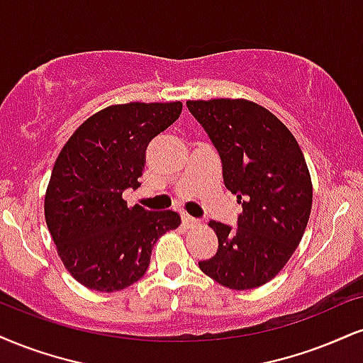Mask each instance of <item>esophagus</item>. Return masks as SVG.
<instances>
[{
  "mask_svg": "<svg viewBox=\"0 0 363 363\" xmlns=\"http://www.w3.org/2000/svg\"><path fill=\"white\" fill-rule=\"evenodd\" d=\"M182 223H184L186 226H198L199 221L189 215H182Z\"/></svg>",
  "mask_w": 363,
  "mask_h": 363,
  "instance_id": "1",
  "label": "esophagus"
}]
</instances>
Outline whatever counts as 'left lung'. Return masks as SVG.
Returning <instances> with one entry per match:
<instances>
[{
  "label": "left lung",
  "instance_id": "obj_1",
  "mask_svg": "<svg viewBox=\"0 0 363 363\" xmlns=\"http://www.w3.org/2000/svg\"><path fill=\"white\" fill-rule=\"evenodd\" d=\"M186 104L220 154L226 189L243 208L237 228L209 221L218 252L199 269L235 291L264 286L289 262L311 213L313 184L301 147L276 115L253 101Z\"/></svg>",
  "mask_w": 363,
  "mask_h": 363
}]
</instances>
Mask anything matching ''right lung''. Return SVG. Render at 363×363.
<instances>
[{
  "label": "right lung",
  "mask_w": 363,
  "mask_h": 363,
  "mask_svg": "<svg viewBox=\"0 0 363 363\" xmlns=\"http://www.w3.org/2000/svg\"><path fill=\"white\" fill-rule=\"evenodd\" d=\"M181 111V101L113 104L87 118L57 157L45 221L65 269L87 289L132 286L157 240L181 225L176 211L130 208L123 199L125 189L140 187L148 143Z\"/></svg>",
  "instance_id": "1"
}]
</instances>
